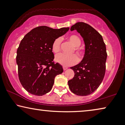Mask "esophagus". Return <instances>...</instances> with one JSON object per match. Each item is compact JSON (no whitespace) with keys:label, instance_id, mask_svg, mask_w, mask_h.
<instances>
[{"label":"esophagus","instance_id":"1","mask_svg":"<svg viewBox=\"0 0 125 125\" xmlns=\"http://www.w3.org/2000/svg\"><path fill=\"white\" fill-rule=\"evenodd\" d=\"M67 68H67V67H64V66L63 67V70H64V71L66 70L67 69Z\"/></svg>","mask_w":125,"mask_h":125}]
</instances>
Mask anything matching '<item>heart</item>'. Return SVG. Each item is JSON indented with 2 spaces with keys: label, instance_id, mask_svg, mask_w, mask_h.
<instances>
[{
  "label": "heart",
  "instance_id": "obj_1",
  "mask_svg": "<svg viewBox=\"0 0 125 125\" xmlns=\"http://www.w3.org/2000/svg\"><path fill=\"white\" fill-rule=\"evenodd\" d=\"M69 40L72 42L74 46V51L79 56L83 54V51L81 47H80L81 44V40L78 35H72L68 37ZM62 42V39L61 37H58L53 41L52 45V49L54 53H58L61 49V44ZM55 61L62 66H70L75 64L79 62V58L76 54L67 55L63 53H59L55 55Z\"/></svg>",
  "mask_w": 125,
  "mask_h": 125
}]
</instances>
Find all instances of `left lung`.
Listing matches in <instances>:
<instances>
[{"label":"left lung","instance_id":"1","mask_svg":"<svg viewBox=\"0 0 125 125\" xmlns=\"http://www.w3.org/2000/svg\"><path fill=\"white\" fill-rule=\"evenodd\" d=\"M70 30L80 33L85 51L81 62L71 67L74 76L68 81L69 88L74 94L86 96L95 92L104 79L107 57L105 44L102 35L84 22H77Z\"/></svg>","mask_w":125,"mask_h":125}]
</instances>
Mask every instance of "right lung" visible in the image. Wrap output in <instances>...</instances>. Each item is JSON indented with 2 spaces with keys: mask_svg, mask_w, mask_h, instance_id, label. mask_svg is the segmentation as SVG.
I'll return each instance as SVG.
<instances>
[{
  "mask_svg": "<svg viewBox=\"0 0 125 125\" xmlns=\"http://www.w3.org/2000/svg\"><path fill=\"white\" fill-rule=\"evenodd\" d=\"M69 29L42 26L34 28L22 39L17 51L18 77L22 86L30 94L42 96L49 93L55 76L63 72L62 67L53 62L52 45Z\"/></svg>",
  "mask_w": 125,
  "mask_h": 125,
  "instance_id": "1",
  "label": "right lung"
}]
</instances>
